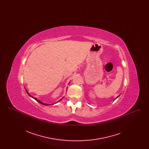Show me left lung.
I'll return each instance as SVG.
<instances>
[{"instance_id":"8db88e82","label":"left lung","mask_w":149,"mask_h":149,"mask_svg":"<svg viewBox=\"0 0 149 149\" xmlns=\"http://www.w3.org/2000/svg\"><path fill=\"white\" fill-rule=\"evenodd\" d=\"M119 96H120V95H118V97H117V98H118V97H119Z\"/></svg>"}]
</instances>
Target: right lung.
Segmentation results:
<instances>
[{
    "label": "right lung",
    "mask_w": 149,
    "mask_h": 149,
    "mask_svg": "<svg viewBox=\"0 0 149 149\" xmlns=\"http://www.w3.org/2000/svg\"><path fill=\"white\" fill-rule=\"evenodd\" d=\"M26 92H27V94H29V96H30V97H32V98H33V99H35V100H36V101H37V102H39V103H40V104H42V105H45V106H49V105H51V104H46V103H43V102H41V101H40V100H38V99H37V98H35V97H33V96H32V95H30V94H29V93L28 92H27V90H26ZM62 100V99H60V100H59V101H60V100ZM59 101H58V102H59Z\"/></svg>",
    "instance_id": "obj_1"
}]
</instances>
